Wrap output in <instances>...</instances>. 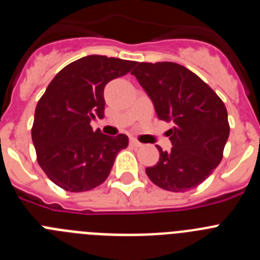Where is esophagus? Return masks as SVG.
Instances as JSON below:
<instances>
[{"label": "esophagus", "instance_id": "esophagus-1", "mask_svg": "<svg viewBox=\"0 0 260 260\" xmlns=\"http://www.w3.org/2000/svg\"><path fill=\"white\" fill-rule=\"evenodd\" d=\"M130 144H132L133 147H142V143L141 142H138L137 139H134V138H132V139H130Z\"/></svg>", "mask_w": 260, "mask_h": 260}]
</instances>
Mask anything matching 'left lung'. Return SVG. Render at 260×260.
I'll use <instances>...</instances> for the list:
<instances>
[{"mask_svg": "<svg viewBox=\"0 0 260 260\" xmlns=\"http://www.w3.org/2000/svg\"><path fill=\"white\" fill-rule=\"evenodd\" d=\"M132 74L152 100L168 130L171 151L160 152L157 164L146 168L155 185L185 192L208 178L220 164L229 137L228 112L208 84L174 62H138Z\"/></svg>", "mask_w": 260, "mask_h": 260, "instance_id": "8db88e82", "label": "left lung"}]
</instances>
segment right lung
I'll return each instance as SVG.
<instances>
[{
    "label": "right lung",
    "instance_id": "right-lung-1",
    "mask_svg": "<svg viewBox=\"0 0 260 260\" xmlns=\"http://www.w3.org/2000/svg\"><path fill=\"white\" fill-rule=\"evenodd\" d=\"M135 65L92 54L71 62L53 78L36 105L31 130L39 165L53 183L80 192L107 180L128 138L93 132L89 122L104 117L105 86Z\"/></svg>",
    "mask_w": 260,
    "mask_h": 260
}]
</instances>
